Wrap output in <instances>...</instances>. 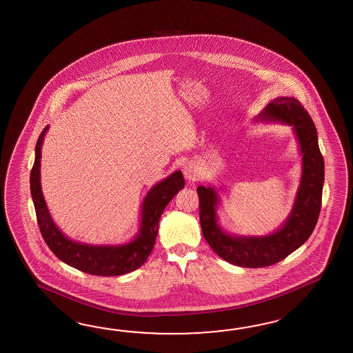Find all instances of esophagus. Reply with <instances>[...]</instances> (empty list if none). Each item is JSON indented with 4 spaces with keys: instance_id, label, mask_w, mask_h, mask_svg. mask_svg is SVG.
Segmentation results:
<instances>
[{
    "instance_id": "obj_1",
    "label": "esophagus",
    "mask_w": 353,
    "mask_h": 353,
    "mask_svg": "<svg viewBox=\"0 0 353 353\" xmlns=\"http://www.w3.org/2000/svg\"><path fill=\"white\" fill-rule=\"evenodd\" d=\"M183 174L189 181H196L198 176V169L196 165L187 164L183 168Z\"/></svg>"
}]
</instances>
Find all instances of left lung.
Returning a JSON list of instances; mask_svg holds the SVG:
<instances>
[{"label": "left lung", "mask_w": 353, "mask_h": 353, "mask_svg": "<svg viewBox=\"0 0 353 353\" xmlns=\"http://www.w3.org/2000/svg\"><path fill=\"white\" fill-rule=\"evenodd\" d=\"M255 122L291 125L301 155V178L291 212L281 228L268 235H232L219 223L221 198L213 185H199V221L208 245L223 261L244 268H261L281 262L303 245L319 219L324 184V160L318 132L309 113L295 98L273 99Z\"/></svg>", "instance_id": "8db88e82"}]
</instances>
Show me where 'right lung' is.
Masks as SVG:
<instances>
[{"mask_svg":"<svg viewBox=\"0 0 353 353\" xmlns=\"http://www.w3.org/2000/svg\"><path fill=\"white\" fill-rule=\"evenodd\" d=\"M50 130L47 125L41 131L35 146V160L30 172V192L33 198L37 220L41 236L58 259L74 267L79 271L109 277L122 276L140 268L148 261L155 245L159 221L165 207L174 196L184 188V178L181 170L170 174L164 181L156 183L143 198L141 205V221L139 232L131 241L119 245H92L83 244L67 238L58 229L50 216V210L41 192V146L46 133Z\"/></svg>","mask_w":353,"mask_h":353,"instance_id":"right-lung-1","label":"right lung"}]
</instances>
